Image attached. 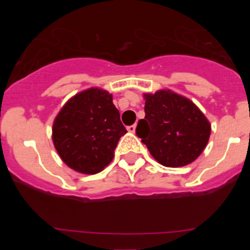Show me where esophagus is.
<instances>
[{"instance_id":"1","label":"esophagus","mask_w":250,"mask_h":250,"mask_svg":"<svg viewBox=\"0 0 250 250\" xmlns=\"http://www.w3.org/2000/svg\"><path fill=\"white\" fill-rule=\"evenodd\" d=\"M127 130H128V132H129V133H134V132H135V125H128Z\"/></svg>"}]
</instances>
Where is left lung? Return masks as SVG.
I'll list each match as a JSON object with an SVG mask.
<instances>
[{
	"instance_id": "1",
	"label": "left lung",
	"mask_w": 250,
	"mask_h": 250,
	"mask_svg": "<svg viewBox=\"0 0 250 250\" xmlns=\"http://www.w3.org/2000/svg\"><path fill=\"white\" fill-rule=\"evenodd\" d=\"M145 118L137 125V135L152 157L165 167L192 163L208 144L210 123L190 99L170 89L146 93Z\"/></svg>"
}]
</instances>
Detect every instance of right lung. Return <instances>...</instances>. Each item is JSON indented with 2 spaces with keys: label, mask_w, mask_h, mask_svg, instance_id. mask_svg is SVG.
<instances>
[{
  "label": "right lung",
  "mask_w": 250,
  "mask_h": 250,
  "mask_svg": "<svg viewBox=\"0 0 250 250\" xmlns=\"http://www.w3.org/2000/svg\"><path fill=\"white\" fill-rule=\"evenodd\" d=\"M127 133L112 95L89 88L67 100L53 123L52 139L65 165L82 174L102 172Z\"/></svg>",
  "instance_id": "1"
}]
</instances>
